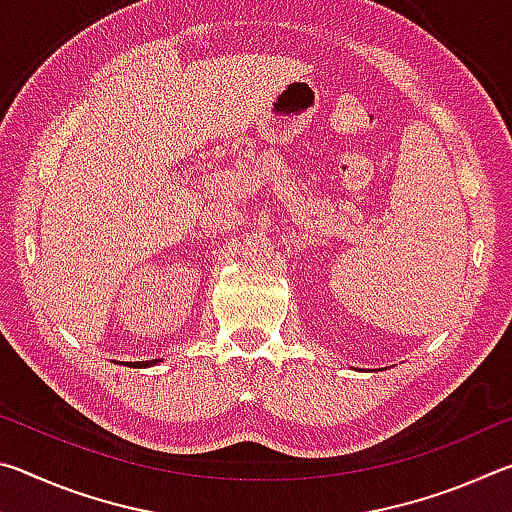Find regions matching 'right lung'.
Segmentation results:
<instances>
[{
	"label": "right lung",
	"mask_w": 512,
	"mask_h": 512,
	"mask_svg": "<svg viewBox=\"0 0 512 512\" xmlns=\"http://www.w3.org/2000/svg\"><path fill=\"white\" fill-rule=\"evenodd\" d=\"M160 359H153V361H140V366H153V363H158Z\"/></svg>",
	"instance_id": "1"
}]
</instances>
